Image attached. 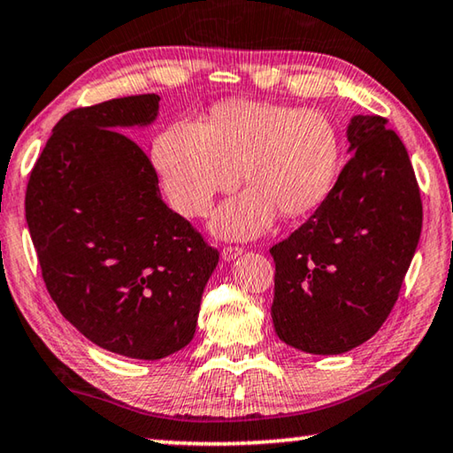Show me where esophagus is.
Masks as SVG:
<instances>
[{"label":"esophagus","mask_w":453,"mask_h":453,"mask_svg":"<svg viewBox=\"0 0 453 453\" xmlns=\"http://www.w3.org/2000/svg\"><path fill=\"white\" fill-rule=\"evenodd\" d=\"M242 252H244V248H240V246H226L224 250H221V258H224L226 262H232V260L238 258Z\"/></svg>","instance_id":"1"}]
</instances>
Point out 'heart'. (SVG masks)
I'll use <instances>...</instances> for the list:
<instances>
[{
    "label": "heart",
    "instance_id": "1",
    "mask_svg": "<svg viewBox=\"0 0 453 453\" xmlns=\"http://www.w3.org/2000/svg\"><path fill=\"white\" fill-rule=\"evenodd\" d=\"M152 162L185 218L207 215L215 195L238 185L244 168L252 188L219 207L213 229L226 238H252L276 211L296 218L327 197L340 165V134L323 111L234 101L215 107L209 124L179 119L162 130Z\"/></svg>",
    "mask_w": 453,
    "mask_h": 453
}]
</instances>
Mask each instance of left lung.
Returning a JSON list of instances; mask_svg holds the SVG:
<instances>
[{
	"mask_svg": "<svg viewBox=\"0 0 453 453\" xmlns=\"http://www.w3.org/2000/svg\"><path fill=\"white\" fill-rule=\"evenodd\" d=\"M332 191L305 224L270 248L273 323L301 352L343 354L393 311L419 244L423 205L407 148L387 119L354 116Z\"/></svg>",
	"mask_w": 453,
	"mask_h": 453,
	"instance_id": "obj_1",
	"label": "left lung"
}]
</instances>
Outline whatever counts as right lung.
I'll list each match as a JSON object with an SVG mask.
<instances>
[{
  "label": "right lung",
  "instance_id": "1",
  "mask_svg": "<svg viewBox=\"0 0 453 453\" xmlns=\"http://www.w3.org/2000/svg\"><path fill=\"white\" fill-rule=\"evenodd\" d=\"M157 93L79 107L54 126L26 188L46 288L87 340L160 360L193 340L219 252L160 197L127 127L150 126Z\"/></svg>",
  "mask_w": 453,
  "mask_h": 453
}]
</instances>
